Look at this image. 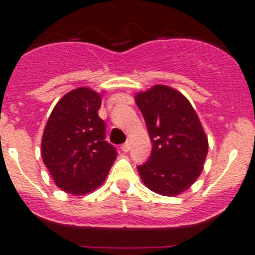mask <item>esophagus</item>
I'll use <instances>...</instances> for the list:
<instances>
[{
	"mask_svg": "<svg viewBox=\"0 0 255 255\" xmlns=\"http://www.w3.org/2000/svg\"><path fill=\"white\" fill-rule=\"evenodd\" d=\"M121 149L124 150V152H129V149H130V144L129 143H125V144H123V145H121Z\"/></svg>",
	"mask_w": 255,
	"mask_h": 255,
	"instance_id": "1",
	"label": "esophagus"
}]
</instances>
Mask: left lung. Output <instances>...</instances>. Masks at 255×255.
Wrapping results in <instances>:
<instances>
[{
    "label": "left lung",
    "instance_id": "8db88e82",
    "mask_svg": "<svg viewBox=\"0 0 255 255\" xmlns=\"http://www.w3.org/2000/svg\"><path fill=\"white\" fill-rule=\"evenodd\" d=\"M152 140V153L138 166L144 185L157 194L175 197L188 190L203 171L208 138L185 96L157 84L135 96Z\"/></svg>",
    "mask_w": 255,
    "mask_h": 255
}]
</instances>
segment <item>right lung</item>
I'll return each instance as SVG.
<instances>
[{
  "label": "right lung",
  "mask_w": 255,
  "mask_h": 255,
  "mask_svg": "<svg viewBox=\"0 0 255 255\" xmlns=\"http://www.w3.org/2000/svg\"><path fill=\"white\" fill-rule=\"evenodd\" d=\"M102 96L87 87L69 92L55 106L42 136V158L56 185L84 195L96 190L116 159L98 116Z\"/></svg>",
  "instance_id": "right-lung-1"
}]
</instances>
